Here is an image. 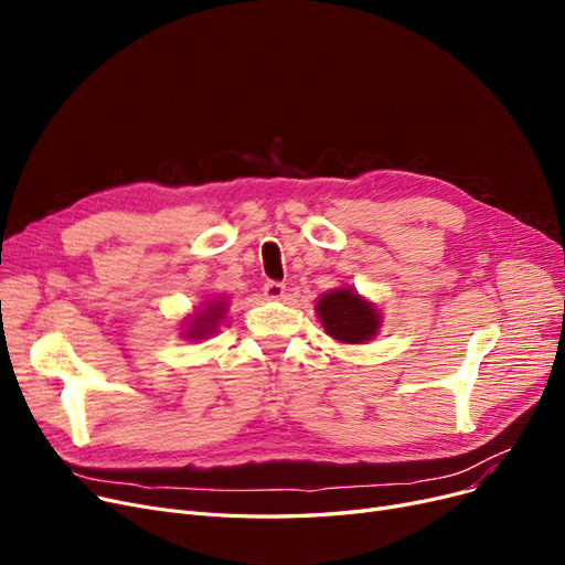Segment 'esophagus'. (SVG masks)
Listing matches in <instances>:
<instances>
[{
    "instance_id": "esophagus-1",
    "label": "esophagus",
    "mask_w": 565,
    "mask_h": 565,
    "mask_svg": "<svg viewBox=\"0 0 565 565\" xmlns=\"http://www.w3.org/2000/svg\"><path fill=\"white\" fill-rule=\"evenodd\" d=\"M263 295H265L267 300H284L286 286H284L281 281H267V284L263 286Z\"/></svg>"
}]
</instances>
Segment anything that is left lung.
<instances>
[{"mask_svg": "<svg viewBox=\"0 0 565 565\" xmlns=\"http://www.w3.org/2000/svg\"><path fill=\"white\" fill-rule=\"evenodd\" d=\"M316 311L324 332L341 343H366L380 330V311L354 288L324 292Z\"/></svg>", "mask_w": 565, "mask_h": 565, "instance_id": "obj_1", "label": "left lung"}]
</instances>
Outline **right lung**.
<instances>
[{
    "mask_svg": "<svg viewBox=\"0 0 565 565\" xmlns=\"http://www.w3.org/2000/svg\"><path fill=\"white\" fill-rule=\"evenodd\" d=\"M226 313V300H213L205 302L203 309L199 313L192 316L188 330L183 332L185 339H207L211 334L217 332V322L224 318Z\"/></svg>",
    "mask_w": 565,
    "mask_h": 565,
    "instance_id": "right-lung-1",
    "label": "right lung"
}]
</instances>
